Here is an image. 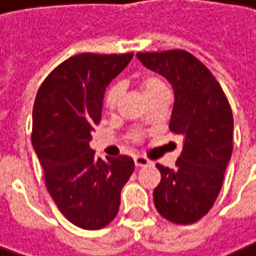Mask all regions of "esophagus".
Instances as JSON below:
<instances>
[{"instance_id":"esophagus-1","label":"esophagus","mask_w":256,"mask_h":256,"mask_svg":"<svg viewBox=\"0 0 256 256\" xmlns=\"http://www.w3.org/2000/svg\"><path fill=\"white\" fill-rule=\"evenodd\" d=\"M151 162L144 157V156H134V164L137 166V168H142V166H148Z\"/></svg>"}]
</instances>
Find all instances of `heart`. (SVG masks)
Here are the masks:
<instances>
[{"label": "heart", "instance_id": "obj_1", "mask_svg": "<svg viewBox=\"0 0 256 256\" xmlns=\"http://www.w3.org/2000/svg\"><path fill=\"white\" fill-rule=\"evenodd\" d=\"M138 85H140V88H142V92H144L145 96L154 94V93H157L160 90H164V88H166L164 82L160 78L154 76V74H144L142 78L138 79ZM120 94H122V88H120L119 84L110 85L105 90V93H104V99H102L104 108L106 111H110V112L116 110L118 102L120 99ZM137 138H138V136H134V140H137Z\"/></svg>", "mask_w": 256, "mask_h": 256}]
</instances>
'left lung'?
I'll return each instance as SVG.
<instances>
[{"label":"left lung","mask_w":256,"mask_h":256,"mask_svg":"<svg viewBox=\"0 0 256 256\" xmlns=\"http://www.w3.org/2000/svg\"><path fill=\"white\" fill-rule=\"evenodd\" d=\"M137 58L171 82L176 99L170 130L183 136L176 168L157 164L162 180L154 189V204L172 223H196L218 197L232 156L229 100L204 64L184 50L146 52L137 53Z\"/></svg>","instance_id":"1"}]
</instances>
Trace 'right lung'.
<instances>
[{"label": "right lung", "instance_id": "obj_1", "mask_svg": "<svg viewBox=\"0 0 256 256\" xmlns=\"http://www.w3.org/2000/svg\"><path fill=\"white\" fill-rule=\"evenodd\" d=\"M132 53H80L64 60L42 82L33 105L32 144L46 186L74 226L94 230L114 220L120 190L134 171L128 156L94 158L92 132L102 118L106 85Z\"/></svg>", "mask_w": 256, "mask_h": 256}]
</instances>
